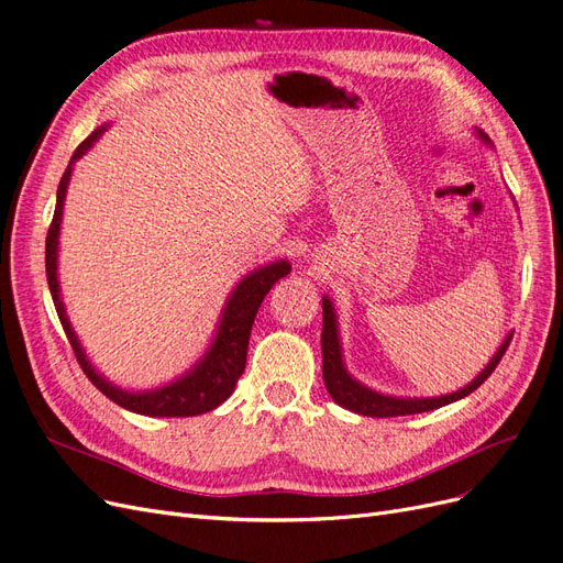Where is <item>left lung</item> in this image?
I'll use <instances>...</instances> for the list:
<instances>
[{
    "instance_id": "obj_1",
    "label": "left lung",
    "mask_w": 563,
    "mask_h": 563,
    "mask_svg": "<svg viewBox=\"0 0 563 563\" xmlns=\"http://www.w3.org/2000/svg\"><path fill=\"white\" fill-rule=\"evenodd\" d=\"M474 135L479 139L484 145L493 147L488 135L479 129H474ZM321 310H323V329H321V373H323V385H327L331 399L347 408L352 413L360 416H371V418H391V416H413V413H424V411H434V408H441L446 404H453L457 399H465L467 395L479 387L496 366L500 364L503 354L512 340V331H509L498 350L493 352L488 364L479 371V376H474L472 383L465 387H460L451 395H441V397H395V395H383L378 389H371L362 380H356L352 373L345 366L343 360V343H340V331H338V314L333 308V300L329 296H321Z\"/></svg>"
}]
</instances>
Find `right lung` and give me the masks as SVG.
<instances>
[{"instance_id": "1", "label": "right lung", "mask_w": 563, "mask_h": 563, "mask_svg": "<svg viewBox=\"0 0 563 563\" xmlns=\"http://www.w3.org/2000/svg\"><path fill=\"white\" fill-rule=\"evenodd\" d=\"M106 131H108V124L98 126L89 139L75 150V155L70 164H67L58 185L56 211L46 234V282H48L51 298H54L63 331L67 340H70L81 371L87 373V378L103 391L110 401L126 408L131 413L150 416V418L201 416L207 411H213V408H218L225 399H230L236 380H240V376L246 368V350H249V338H251L255 312H258L263 298L269 294V288L291 272V263L286 258L265 263L261 267L251 269L249 275H244L240 282H236V286L232 288L223 305V310H220L209 347L203 350V354L190 368L180 373V376L174 378L172 383L152 387V389H126L108 380L103 373L91 364L87 350H84L79 343V335L75 333L70 317L65 312L60 279H58V246H60V223H63L67 185H70L75 162L87 155V152L93 147V143Z\"/></svg>"}]
</instances>
